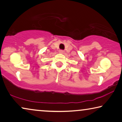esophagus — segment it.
Returning <instances> with one entry per match:
<instances>
[{
    "label": "esophagus",
    "instance_id": "esophagus-1",
    "mask_svg": "<svg viewBox=\"0 0 122 122\" xmlns=\"http://www.w3.org/2000/svg\"><path fill=\"white\" fill-rule=\"evenodd\" d=\"M59 52L60 54H63V53H64V51H62V50H60Z\"/></svg>",
    "mask_w": 122,
    "mask_h": 122
}]
</instances>
